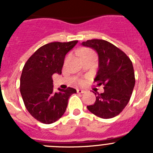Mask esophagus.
<instances>
[{"mask_svg": "<svg viewBox=\"0 0 153 153\" xmlns=\"http://www.w3.org/2000/svg\"><path fill=\"white\" fill-rule=\"evenodd\" d=\"M76 92H77L78 93H85V90H80V89H77V90H76Z\"/></svg>", "mask_w": 153, "mask_h": 153, "instance_id": "1", "label": "esophagus"}]
</instances>
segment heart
I'll return each instance as SVG.
<instances>
[{
	"mask_svg": "<svg viewBox=\"0 0 153 153\" xmlns=\"http://www.w3.org/2000/svg\"><path fill=\"white\" fill-rule=\"evenodd\" d=\"M89 53H92L91 51H86V52L84 53V55L89 54ZM84 55H83V56H84ZM79 83H83V82H82V81H79Z\"/></svg>",
	"mask_w": 153,
	"mask_h": 153,
	"instance_id": "obj_1",
	"label": "heart"
}]
</instances>
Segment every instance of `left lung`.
I'll return each mask as SVG.
<instances>
[{
	"mask_svg": "<svg viewBox=\"0 0 153 153\" xmlns=\"http://www.w3.org/2000/svg\"><path fill=\"white\" fill-rule=\"evenodd\" d=\"M82 45L97 53L99 67L94 81L98 86H104L103 93H98L94 104L87 106V109L100 118H113L123 110L132 96L135 86L132 61L125 53L106 40H89Z\"/></svg>",
	"mask_w": 153,
	"mask_h": 153,
	"instance_id": "obj_1",
	"label": "left lung"
}]
</instances>
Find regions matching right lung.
<instances>
[{
    "mask_svg": "<svg viewBox=\"0 0 153 153\" xmlns=\"http://www.w3.org/2000/svg\"><path fill=\"white\" fill-rule=\"evenodd\" d=\"M77 40L53 42L40 47L24 65L20 91L30 114L40 122L51 124L64 114L68 100L76 90L71 87L53 91V74H61L65 56Z\"/></svg>",
    "mask_w": 153,
    "mask_h": 153,
    "instance_id": "right-lung-1",
    "label": "right lung"
}]
</instances>
